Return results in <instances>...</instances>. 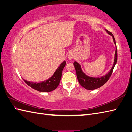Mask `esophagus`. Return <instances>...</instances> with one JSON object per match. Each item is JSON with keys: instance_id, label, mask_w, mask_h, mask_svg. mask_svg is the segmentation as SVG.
I'll return each instance as SVG.
<instances>
[{"instance_id": "34e87169", "label": "esophagus", "mask_w": 132, "mask_h": 132, "mask_svg": "<svg viewBox=\"0 0 132 132\" xmlns=\"http://www.w3.org/2000/svg\"><path fill=\"white\" fill-rule=\"evenodd\" d=\"M67 57L69 60H71L73 58V54L72 52H69V54H67Z\"/></svg>"}]
</instances>
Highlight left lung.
Here are the masks:
<instances>
[{
  "instance_id": "8db88e82",
  "label": "left lung",
  "mask_w": 132,
  "mask_h": 132,
  "mask_svg": "<svg viewBox=\"0 0 132 132\" xmlns=\"http://www.w3.org/2000/svg\"><path fill=\"white\" fill-rule=\"evenodd\" d=\"M106 31L108 34H109L110 35H111L112 36L114 43L116 44L115 39L112 34L107 30H106ZM117 59H118V53H117V49H116V52H115L114 63L111 70H110V71L107 73L106 75L100 78H93V77H90V76L86 75L82 71L80 65H79L78 63L76 62V61H75V62H73V65H74V67L75 69L76 76H77V78H78L79 82L80 83V84L82 87H84L85 89H86L87 90H94V89H96L99 88L101 86H102L103 85L105 84L110 79V76H111L113 70H114V67L116 65V62H117Z\"/></svg>"
}]
</instances>
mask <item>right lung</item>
Here are the masks:
<instances>
[{
    "mask_svg": "<svg viewBox=\"0 0 132 132\" xmlns=\"http://www.w3.org/2000/svg\"><path fill=\"white\" fill-rule=\"evenodd\" d=\"M66 63V61H63L59 67V68L56 70L53 76L48 80L40 82H30L24 80V79L23 80L29 86L38 91L45 92L53 91L56 89L58 85H59L61 76H62V70L65 66Z\"/></svg>",
    "mask_w": 132,
    "mask_h": 132,
    "instance_id": "add662e5",
    "label": "right lung"
}]
</instances>
